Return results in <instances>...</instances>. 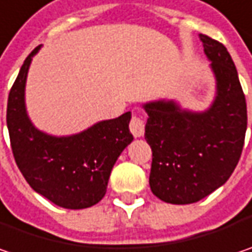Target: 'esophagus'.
I'll list each match as a JSON object with an SVG mask.
<instances>
[{
  "instance_id": "1",
  "label": "esophagus",
  "mask_w": 252,
  "mask_h": 252,
  "mask_svg": "<svg viewBox=\"0 0 252 252\" xmlns=\"http://www.w3.org/2000/svg\"><path fill=\"white\" fill-rule=\"evenodd\" d=\"M129 131H131V134H132L135 138H138V137H142V135H144V131H145V123H144L142 117L137 115V114H134V115H132L131 123H129Z\"/></svg>"
}]
</instances>
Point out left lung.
<instances>
[{
	"label": "left lung",
	"mask_w": 252,
	"mask_h": 252,
	"mask_svg": "<svg viewBox=\"0 0 252 252\" xmlns=\"http://www.w3.org/2000/svg\"><path fill=\"white\" fill-rule=\"evenodd\" d=\"M217 84L205 111L183 110L172 99L144 104L145 140L153 150L150 187L170 204H192L227 183L243 153L247 104L227 48L200 34Z\"/></svg>",
	"instance_id": "1"
}]
</instances>
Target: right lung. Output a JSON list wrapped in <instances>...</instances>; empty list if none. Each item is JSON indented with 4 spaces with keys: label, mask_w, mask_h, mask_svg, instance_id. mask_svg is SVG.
<instances>
[{
    "label": "right lung",
    "mask_w": 252,
    "mask_h": 252,
    "mask_svg": "<svg viewBox=\"0 0 252 252\" xmlns=\"http://www.w3.org/2000/svg\"><path fill=\"white\" fill-rule=\"evenodd\" d=\"M39 48L25 58L8 95L12 154L24 178L38 194L63 208H88L102 200L115 161L134 140L128 128L131 112L67 137L39 131L25 108L27 75Z\"/></svg>",
    "instance_id": "1"
}]
</instances>
